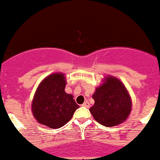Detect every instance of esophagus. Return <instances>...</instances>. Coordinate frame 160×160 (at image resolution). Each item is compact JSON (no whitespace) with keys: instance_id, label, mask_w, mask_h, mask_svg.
I'll return each instance as SVG.
<instances>
[{"instance_id":"1","label":"esophagus","mask_w":160,"mask_h":160,"mask_svg":"<svg viewBox=\"0 0 160 160\" xmlns=\"http://www.w3.org/2000/svg\"><path fill=\"white\" fill-rule=\"evenodd\" d=\"M82 106L84 107H87V108H89V107H90V103H89L88 102H85L82 105Z\"/></svg>"}]
</instances>
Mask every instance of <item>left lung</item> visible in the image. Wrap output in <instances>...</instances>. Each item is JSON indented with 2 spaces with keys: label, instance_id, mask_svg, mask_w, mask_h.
Masks as SVG:
<instances>
[{
  "label": "left lung",
  "instance_id": "left-lung-1",
  "mask_svg": "<svg viewBox=\"0 0 160 160\" xmlns=\"http://www.w3.org/2000/svg\"><path fill=\"white\" fill-rule=\"evenodd\" d=\"M92 98L95 104L90 112L102 126H117L126 121L131 112V101L126 88L112 77L107 78V82L97 88Z\"/></svg>",
  "mask_w": 160,
  "mask_h": 160
}]
</instances>
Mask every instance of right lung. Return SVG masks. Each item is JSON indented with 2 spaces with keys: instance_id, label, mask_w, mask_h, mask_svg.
Returning a JSON list of instances; mask_svg holds the SVG:
<instances>
[{
  "instance_id": "1",
  "label": "right lung",
  "mask_w": 160,
  "mask_h": 160,
  "mask_svg": "<svg viewBox=\"0 0 160 160\" xmlns=\"http://www.w3.org/2000/svg\"><path fill=\"white\" fill-rule=\"evenodd\" d=\"M64 75L54 73L39 84L32 103V112L38 122L52 129L67 124L79 106L73 97L64 92Z\"/></svg>"
}]
</instances>
